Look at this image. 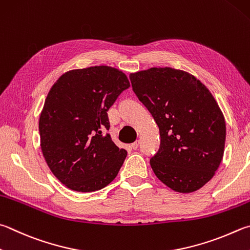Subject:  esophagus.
<instances>
[{
  "mask_svg": "<svg viewBox=\"0 0 250 250\" xmlns=\"http://www.w3.org/2000/svg\"><path fill=\"white\" fill-rule=\"evenodd\" d=\"M131 147H132L133 149H137L139 147V141H135L134 143L131 144Z\"/></svg>",
  "mask_w": 250,
  "mask_h": 250,
  "instance_id": "obj_1",
  "label": "esophagus"
}]
</instances>
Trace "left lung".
<instances>
[{
    "label": "left lung",
    "mask_w": 250,
    "mask_h": 250,
    "mask_svg": "<svg viewBox=\"0 0 250 250\" xmlns=\"http://www.w3.org/2000/svg\"><path fill=\"white\" fill-rule=\"evenodd\" d=\"M130 80L160 128L161 146L149 161L154 174L177 192L200 189L224 155L226 125L215 98L196 76L172 67L135 72Z\"/></svg>",
    "instance_id": "left-lung-1"
}]
</instances>
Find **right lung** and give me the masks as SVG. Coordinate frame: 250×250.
<instances>
[{
  "label": "right lung",
  "mask_w": 250,
  "mask_h": 250,
  "mask_svg": "<svg viewBox=\"0 0 250 250\" xmlns=\"http://www.w3.org/2000/svg\"><path fill=\"white\" fill-rule=\"evenodd\" d=\"M129 86L124 72L99 65L67 71L50 88L39 117L40 146L65 187L92 192L116 178L126 151L104 131L108 109Z\"/></svg>",
  "instance_id": "1"
}]
</instances>
